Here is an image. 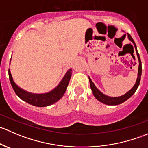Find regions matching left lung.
I'll list each match as a JSON object with an SVG mask.
<instances>
[{
  "label": "left lung",
  "instance_id": "obj_1",
  "mask_svg": "<svg viewBox=\"0 0 148 148\" xmlns=\"http://www.w3.org/2000/svg\"><path fill=\"white\" fill-rule=\"evenodd\" d=\"M127 37L129 38L130 41L134 44V46H135V51H136L137 56H138V62H139V66H138V77H137L136 82H135V85L132 86V89L128 91L127 93H125V95H122V96L120 97H110L107 96V95L103 94L102 92L99 90V89L97 88V86H95V84L93 83V82L92 81L90 77H89V83H90V86L91 89L92 90V92H93L94 96L95 97L97 100H99V102L103 103V104H107V105H117V104H120L125 102L126 100H127L130 97L132 96V95L135 94V92H136L137 89H138L139 84H140V79H141V75H142V63L141 60H140V55H139L138 52V49H137L136 44H135V41L132 39V38L131 37V36L129 34H127Z\"/></svg>",
  "mask_w": 148,
  "mask_h": 148
}]
</instances>
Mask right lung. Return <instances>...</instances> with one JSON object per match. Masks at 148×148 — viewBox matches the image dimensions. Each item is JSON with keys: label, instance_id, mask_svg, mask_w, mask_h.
Masks as SVG:
<instances>
[{"label": "right lung", "instance_id": "right-lung-1", "mask_svg": "<svg viewBox=\"0 0 148 148\" xmlns=\"http://www.w3.org/2000/svg\"><path fill=\"white\" fill-rule=\"evenodd\" d=\"M71 71L72 69H69L66 71L64 77L62 78L59 84L54 89L51 90L50 92L43 94L31 93V92H27V91L19 87L13 81L10 69H8V76H9V79L12 87H13L15 93L18 97L31 105L42 107H47V106L54 104L63 97L67 89L70 79H71Z\"/></svg>", "mask_w": 148, "mask_h": 148}]
</instances>
